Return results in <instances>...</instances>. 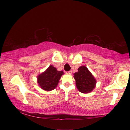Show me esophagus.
<instances>
[{
	"label": "esophagus",
	"instance_id": "obj_1",
	"mask_svg": "<svg viewBox=\"0 0 130 130\" xmlns=\"http://www.w3.org/2000/svg\"><path fill=\"white\" fill-rule=\"evenodd\" d=\"M66 73L67 74H72V71H69V72H66Z\"/></svg>",
	"mask_w": 130,
	"mask_h": 130
}]
</instances>
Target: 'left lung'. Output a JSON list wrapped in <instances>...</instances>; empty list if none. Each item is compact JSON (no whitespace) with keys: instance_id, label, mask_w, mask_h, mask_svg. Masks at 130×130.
<instances>
[{"instance_id":"left-lung-1","label":"left lung","mask_w":130,"mask_h":130,"mask_svg":"<svg viewBox=\"0 0 130 130\" xmlns=\"http://www.w3.org/2000/svg\"><path fill=\"white\" fill-rule=\"evenodd\" d=\"M73 75L76 87L81 93H89L95 88L96 80L85 66H80L78 72L74 73Z\"/></svg>"}]
</instances>
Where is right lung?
<instances>
[{"label": "right lung", "mask_w": 130, "mask_h": 130, "mask_svg": "<svg viewBox=\"0 0 130 130\" xmlns=\"http://www.w3.org/2000/svg\"><path fill=\"white\" fill-rule=\"evenodd\" d=\"M63 71H58L56 67L50 65L44 72L37 76V83L42 89L51 91L56 88L61 76Z\"/></svg>", "instance_id": "obj_1"}]
</instances>
